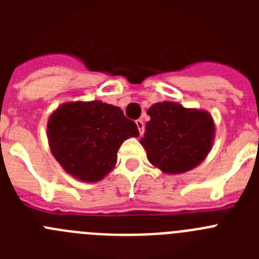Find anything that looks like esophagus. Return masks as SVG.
Instances as JSON below:
<instances>
[{
    "label": "esophagus",
    "mask_w": 259,
    "mask_h": 259,
    "mask_svg": "<svg viewBox=\"0 0 259 259\" xmlns=\"http://www.w3.org/2000/svg\"><path fill=\"white\" fill-rule=\"evenodd\" d=\"M136 125H137V128H139V132H140V135H143L144 131H145V125H144L143 119H137Z\"/></svg>",
    "instance_id": "obj_1"
}]
</instances>
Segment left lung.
<instances>
[{"mask_svg": "<svg viewBox=\"0 0 259 259\" xmlns=\"http://www.w3.org/2000/svg\"><path fill=\"white\" fill-rule=\"evenodd\" d=\"M146 113L150 120L140 144L153 166L176 175L193 170L205 161L215 137L211 114L172 101L152 105Z\"/></svg>", "mask_w": 259, "mask_h": 259, "instance_id": "1", "label": "left lung"}]
</instances>
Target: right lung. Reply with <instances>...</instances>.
Here are the masks:
<instances>
[{"mask_svg":"<svg viewBox=\"0 0 259 259\" xmlns=\"http://www.w3.org/2000/svg\"><path fill=\"white\" fill-rule=\"evenodd\" d=\"M47 135L53 157L68 175L97 183L114 168L120 145L140 134L120 107L95 100L57 107L48 119Z\"/></svg>","mask_w":259,"mask_h":259,"instance_id":"1","label":"right lung"}]
</instances>
